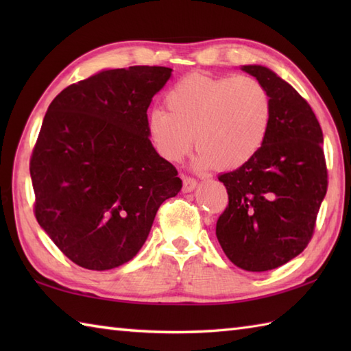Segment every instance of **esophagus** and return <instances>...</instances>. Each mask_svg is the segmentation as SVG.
Masks as SVG:
<instances>
[{
  "mask_svg": "<svg viewBox=\"0 0 351 351\" xmlns=\"http://www.w3.org/2000/svg\"><path fill=\"white\" fill-rule=\"evenodd\" d=\"M182 182H184V191L185 193L193 191L197 187V181L191 176H182Z\"/></svg>",
  "mask_w": 351,
  "mask_h": 351,
  "instance_id": "esophagus-1",
  "label": "esophagus"
}]
</instances>
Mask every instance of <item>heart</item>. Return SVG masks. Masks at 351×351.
Returning <instances> with one entry per match:
<instances>
[{
    "label": "heart",
    "mask_w": 351,
    "mask_h": 351,
    "mask_svg": "<svg viewBox=\"0 0 351 351\" xmlns=\"http://www.w3.org/2000/svg\"><path fill=\"white\" fill-rule=\"evenodd\" d=\"M154 108L147 130L164 158L181 161L196 140V166L238 169L263 147L271 122V98L253 77H213L193 72Z\"/></svg>",
    "instance_id": "b5f03b06"
}]
</instances>
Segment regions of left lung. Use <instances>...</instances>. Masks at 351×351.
Returning <instances> with one entry per match:
<instances>
[{"mask_svg":"<svg viewBox=\"0 0 351 351\" xmlns=\"http://www.w3.org/2000/svg\"><path fill=\"white\" fill-rule=\"evenodd\" d=\"M265 86L271 122L263 147L219 176L229 204L215 235L223 252L247 271L278 268L306 249L327 191L323 131L306 99L264 66L241 68Z\"/></svg>","mask_w":351,"mask_h":351,"instance_id":"left-lung-1","label":"left lung"}]
</instances>
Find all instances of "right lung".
Returning <instances> with one entry per match:
<instances>
[{"label": "right lung", "instance_id": "add662e5", "mask_svg": "<svg viewBox=\"0 0 351 351\" xmlns=\"http://www.w3.org/2000/svg\"><path fill=\"white\" fill-rule=\"evenodd\" d=\"M164 66L102 71L49 104L29 158L40 228L72 263L111 270L137 255L164 200L182 187L156 154L147 108Z\"/></svg>", "mask_w": 351, "mask_h": 351}]
</instances>
